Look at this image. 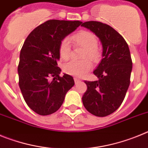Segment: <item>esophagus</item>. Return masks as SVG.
I'll return each instance as SVG.
<instances>
[{
  "instance_id": "esophagus-1",
  "label": "esophagus",
  "mask_w": 148,
  "mask_h": 148,
  "mask_svg": "<svg viewBox=\"0 0 148 148\" xmlns=\"http://www.w3.org/2000/svg\"><path fill=\"white\" fill-rule=\"evenodd\" d=\"M74 81H75V84H78V83H79V82H81L80 79H79V78H74Z\"/></svg>"
}]
</instances>
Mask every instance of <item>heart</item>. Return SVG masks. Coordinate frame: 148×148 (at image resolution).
<instances>
[{
    "instance_id": "b5f03b06",
    "label": "heart",
    "mask_w": 148,
    "mask_h": 148,
    "mask_svg": "<svg viewBox=\"0 0 148 148\" xmlns=\"http://www.w3.org/2000/svg\"><path fill=\"white\" fill-rule=\"evenodd\" d=\"M73 45L81 47L84 49L82 58H89L92 62H98L101 58V50L98 47V39L92 32L82 31L70 38ZM59 56L61 59L67 61L70 57L71 49L69 42L63 40L59 45ZM92 67V64L89 60L82 61H71L64 66V71L70 75L82 77Z\"/></svg>"
}]
</instances>
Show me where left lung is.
Segmentation results:
<instances>
[{"label": "left lung", "instance_id": "1", "mask_svg": "<svg viewBox=\"0 0 148 148\" xmlns=\"http://www.w3.org/2000/svg\"><path fill=\"white\" fill-rule=\"evenodd\" d=\"M82 27L92 31L102 44L103 58L93 71L99 80L87 82L82 97L84 108L99 117L110 115L120 107L130 85L132 59L124 38L110 26L87 21Z\"/></svg>", "mask_w": 148, "mask_h": 148}]
</instances>
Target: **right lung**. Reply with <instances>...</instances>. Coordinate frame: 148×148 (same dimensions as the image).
<instances>
[{
  "label": "right lung",
  "mask_w": 148,
  "mask_h": 148,
  "mask_svg": "<svg viewBox=\"0 0 148 148\" xmlns=\"http://www.w3.org/2000/svg\"><path fill=\"white\" fill-rule=\"evenodd\" d=\"M82 23L79 21L49 20L30 32L20 53L19 87L30 109L41 116L55 113L75 82L70 75L59 76L57 61L63 39Z\"/></svg>",
  "instance_id": "obj_1"
}]
</instances>
